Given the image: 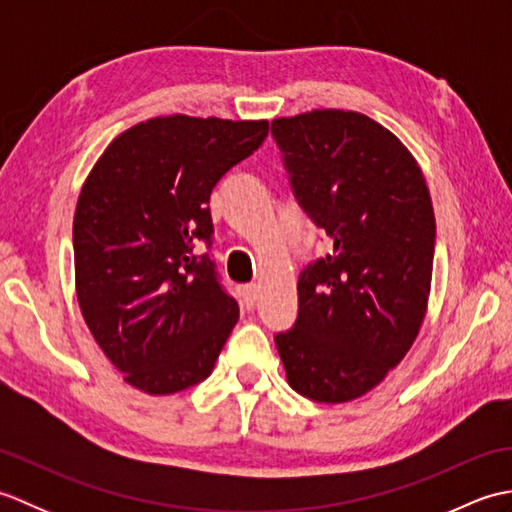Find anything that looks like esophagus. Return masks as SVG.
I'll return each instance as SVG.
<instances>
[{"instance_id":"esophagus-1","label":"esophagus","mask_w":512,"mask_h":512,"mask_svg":"<svg viewBox=\"0 0 512 512\" xmlns=\"http://www.w3.org/2000/svg\"><path fill=\"white\" fill-rule=\"evenodd\" d=\"M239 295H242L244 306L250 310V308L255 306V301H257V297H259V286H257V284L242 286V288H239Z\"/></svg>"}]
</instances>
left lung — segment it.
I'll use <instances>...</instances> for the list:
<instances>
[{
  "mask_svg": "<svg viewBox=\"0 0 512 512\" xmlns=\"http://www.w3.org/2000/svg\"><path fill=\"white\" fill-rule=\"evenodd\" d=\"M290 187L332 250L303 270L299 314L275 336L297 394L328 405L374 389L427 312L436 217L411 151L358 112L273 121Z\"/></svg>",
  "mask_w": 512,
  "mask_h": 512,
  "instance_id": "8db88e82",
  "label": "left lung"
}]
</instances>
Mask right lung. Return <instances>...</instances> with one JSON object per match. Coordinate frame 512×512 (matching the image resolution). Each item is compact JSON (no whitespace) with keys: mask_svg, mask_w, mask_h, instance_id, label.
I'll return each mask as SVG.
<instances>
[{"mask_svg":"<svg viewBox=\"0 0 512 512\" xmlns=\"http://www.w3.org/2000/svg\"><path fill=\"white\" fill-rule=\"evenodd\" d=\"M268 121L149 118L96 160L74 211V279L83 319L125 383L151 396L213 372L239 319L209 253L211 191L253 154Z\"/></svg>","mask_w":512,"mask_h":512,"instance_id":"1","label":"right lung"}]
</instances>
